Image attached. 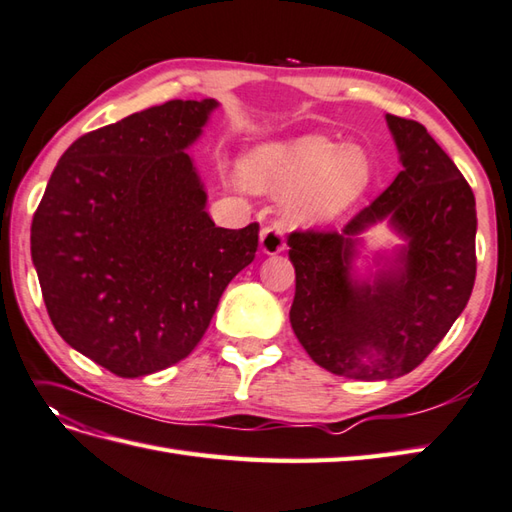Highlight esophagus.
<instances>
[{
    "label": "esophagus",
    "mask_w": 512,
    "mask_h": 512,
    "mask_svg": "<svg viewBox=\"0 0 512 512\" xmlns=\"http://www.w3.org/2000/svg\"><path fill=\"white\" fill-rule=\"evenodd\" d=\"M285 249V236H282L280 227H263L260 230V252L267 256L280 254Z\"/></svg>",
    "instance_id": "34e87169"
}]
</instances>
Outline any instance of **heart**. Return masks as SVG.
I'll list each match as a JSON object with an SVG mask.
<instances>
[{
	"mask_svg": "<svg viewBox=\"0 0 512 512\" xmlns=\"http://www.w3.org/2000/svg\"><path fill=\"white\" fill-rule=\"evenodd\" d=\"M241 175L252 190L285 195L289 223L315 225L333 221L368 190L372 160L359 144L309 133L252 146Z\"/></svg>",
	"mask_w": 512,
	"mask_h": 512,
	"instance_id": "1",
	"label": "heart"
}]
</instances>
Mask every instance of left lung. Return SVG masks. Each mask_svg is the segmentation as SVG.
Listing matches in <instances>:
<instances>
[{
	"instance_id": "1",
	"label": "left lung",
	"mask_w": 512,
	"mask_h": 512,
	"mask_svg": "<svg viewBox=\"0 0 512 512\" xmlns=\"http://www.w3.org/2000/svg\"><path fill=\"white\" fill-rule=\"evenodd\" d=\"M401 173L342 232H295L291 328L309 357L346 379L412 372L467 306L475 282V197L423 124L385 116ZM381 222L400 243L368 250ZM369 254L366 255L365 252Z\"/></svg>"
}]
</instances>
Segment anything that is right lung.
Masks as SVG:
<instances>
[{
    "instance_id": "obj_1",
    "label": "right lung",
    "mask_w": 512,
    "mask_h": 512,
    "mask_svg": "<svg viewBox=\"0 0 512 512\" xmlns=\"http://www.w3.org/2000/svg\"><path fill=\"white\" fill-rule=\"evenodd\" d=\"M219 100H170L78 138L32 219L45 309L67 344L124 379L186 359L258 225L217 227L188 149Z\"/></svg>"
}]
</instances>
